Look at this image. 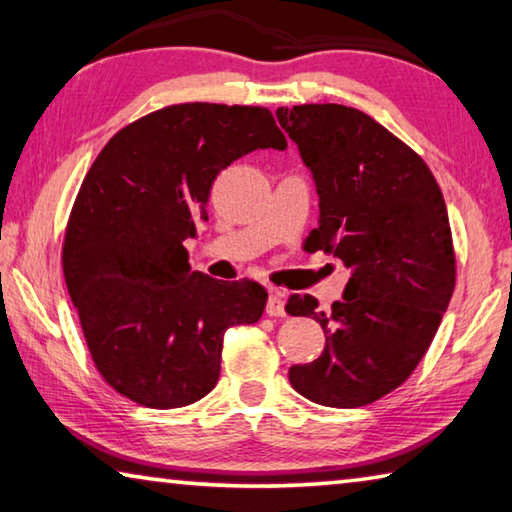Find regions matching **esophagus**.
Wrapping results in <instances>:
<instances>
[{
    "label": "esophagus",
    "instance_id": "esophagus-1",
    "mask_svg": "<svg viewBox=\"0 0 512 512\" xmlns=\"http://www.w3.org/2000/svg\"><path fill=\"white\" fill-rule=\"evenodd\" d=\"M266 314L268 316H284V298L280 291H271L266 302Z\"/></svg>",
    "mask_w": 512,
    "mask_h": 512
}]
</instances>
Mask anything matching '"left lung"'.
I'll return each instance as SVG.
<instances>
[{"label": "left lung", "instance_id": "left-lung-1", "mask_svg": "<svg viewBox=\"0 0 512 512\" xmlns=\"http://www.w3.org/2000/svg\"><path fill=\"white\" fill-rule=\"evenodd\" d=\"M318 194L307 250L348 266L343 298L318 311L291 296L287 314L325 332L316 361L291 366L307 400L357 409L409 379L438 332L456 284V257L440 187L418 153L357 108L305 103L277 108Z\"/></svg>", "mask_w": 512, "mask_h": 512}]
</instances>
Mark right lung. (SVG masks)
Wrapping results in <instances>:
<instances>
[{
    "mask_svg": "<svg viewBox=\"0 0 512 512\" xmlns=\"http://www.w3.org/2000/svg\"><path fill=\"white\" fill-rule=\"evenodd\" d=\"M257 149H287L266 108L178 103L112 137L69 214L63 271L103 379L149 409L212 391L223 334L253 325L268 293L189 268L214 178Z\"/></svg>",
    "mask_w": 512,
    "mask_h": 512,
    "instance_id": "add662e5",
    "label": "right lung"
}]
</instances>
